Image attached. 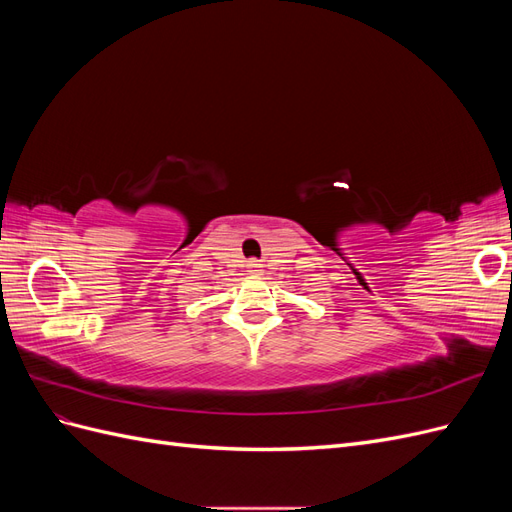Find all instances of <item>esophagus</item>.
Instances as JSON below:
<instances>
[{
    "label": "esophagus",
    "mask_w": 512,
    "mask_h": 512,
    "mask_svg": "<svg viewBox=\"0 0 512 512\" xmlns=\"http://www.w3.org/2000/svg\"><path fill=\"white\" fill-rule=\"evenodd\" d=\"M247 273H250V275H262V273H265V269H262V265H260L258 260H250V262H247Z\"/></svg>",
    "instance_id": "1"
}]
</instances>
